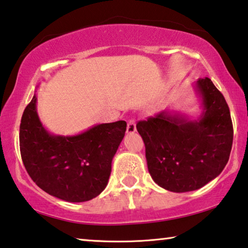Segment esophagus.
Here are the masks:
<instances>
[{"label": "esophagus", "instance_id": "34e87169", "mask_svg": "<svg viewBox=\"0 0 248 248\" xmlns=\"http://www.w3.org/2000/svg\"><path fill=\"white\" fill-rule=\"evenodd\" d=\"M136 130H137V128H136V120L135 119H130V120L128 121L127 132H128V134H134Z\"/></svg>", "mask_w": 248, "mask_h": 248}]
</instances>
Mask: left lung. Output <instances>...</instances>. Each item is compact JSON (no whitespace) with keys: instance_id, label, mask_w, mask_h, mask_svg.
Segmentation results:
<instances>
[{"instance_id":"obj_1","label":"left lung","mask_w":248,"mask_h":248,"mask_svg":"<svg viewBox=\"0 0 248 248\" xmlns=\"http://www.w3.org/2000/svg\"><path fill=\"white\" fill-rule=\"evenodd\" d=\"M194 87L202 99L198 119L164 110L137 124L151 178L173 193L199 189L215 179L232 150L234 131L224 95L209 78L198 79Z\"/></svg>"}]
</instances>
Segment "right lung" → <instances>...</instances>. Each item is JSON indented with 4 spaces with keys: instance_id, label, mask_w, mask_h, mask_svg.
Instances as JSON below:
<instances>
[{
    "instance_id": "obj_1",
    "label": "right lung",
    "mask_w": 248,
    "mask_h": 248,
    "mask_svg": "<svg viewBox=\"0 0 248 248\" xmlns=\"http://www.w3.org/2000/svg\"><path fill=\"white\" fill-rule=\"evenodd\" d=\"M127 123L101 124L76 136H55L43 127L36 95L24 109L20 150L33 182L51 196L71 202L97 197L108 184L111 162Z\"/></svg>"
}]
</instances>
